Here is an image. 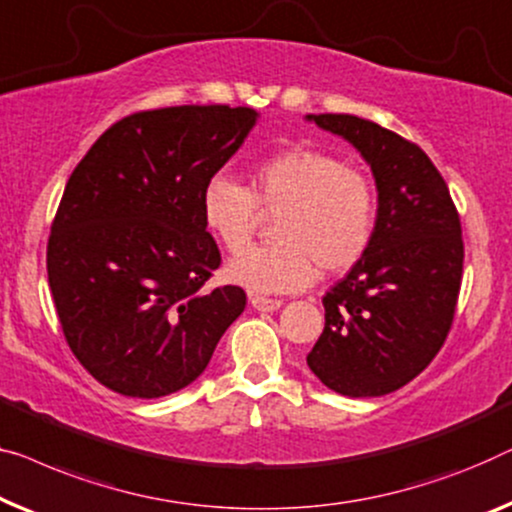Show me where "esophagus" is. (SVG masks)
I'll return each instance as SVG.
<instances>
[{
  "label": "esophagus",
  "mask_w": 512,
  "mask_h": 512,
  "mask_svg": "<svg viewBox=\"0 0 512 512\" xmlns=\"http://www.w3.org/2000/svg\"><path fill=\"white\" fill-rule=\"evenodd\" d=\"M249 302H251V307L258 311H277L281 305H284V302L277 298H263V295H251Z\"/></svg>",
  "instance_id": "obj_1"
}]
</instances>
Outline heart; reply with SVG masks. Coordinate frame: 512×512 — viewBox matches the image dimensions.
Listing matches in <instances>:
<instances>
[{
	"label": "heart",
	"mask_w": 512,
	"mask_h": 512,
	"mask_svg": "<svg viewBox=\"0 0 512 512\" xmlns=\"http://www.w3.org/2000/svg\"><path fill=\"white\" fill-rule=\"evenodd\" d=\"M280 212L274 245L252 248L226 263V277L251 293H293L316 268L339 274L365 256L374 238L376 191L369 177L332 154L293 147L249 168V182L214 175L201 191L205 231L239 251L257 212Z\"/></svg>",
	"instance_id": "b5f03b06"
}]
</instances>
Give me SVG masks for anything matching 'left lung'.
Masks as SVG:
<instances>
[{
    "label": "left lung",
    "mask_w": 512,
    "mask_h": 512,
    "mask_svg": "<svg viewBox=\"0 0 512 512\" xmlns=\"http://www.w3.org/2000/svg\"><path fill=\"white\" fill-rule=\"evenodd\" d=\"M305 120L351 143L379 194L372 244L325 293V328L307 365L339 395H388L416 379L448 337L464 263L459 214L418 145L355 115Z\"/></svg>",
    "instance_id": "obj_1"
}]
</instances>
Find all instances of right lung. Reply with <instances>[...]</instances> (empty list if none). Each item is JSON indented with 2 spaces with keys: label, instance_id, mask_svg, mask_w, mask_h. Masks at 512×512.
<instances>
[{
  "label": "right lung",
  "instance_id": "obj_1",
  "mask_svg": "<svg viewBox=\"0 0 512 512\" xmlns=\"http://www.w3.org/2000/svg\"><path fill=\"white\" fill-rule=\"evenodd\" d=\"M256 122L254 108L228 106L136 113L71 173L48 284L73 355L106 388L140 399L187 388L244 311L240 286L203 288L221 256L201 191Z\"/></svg>",
  "mask_w": 512,
  "mask_h": 512
}]
</instances>
